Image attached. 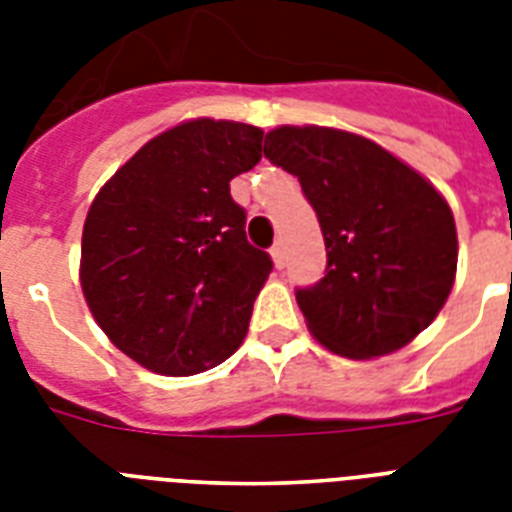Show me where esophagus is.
Here are the masks:
<instances>
[{"instance_id": "esophagus-1", "label": "esophagus", "mask_w": 512, "mask_h": 512, "mask_svg": "<svg viewBox=\"0 0 512 512\" xmlns=\"http://www.w3.org/2000/svg\"><path fill=\"white\" fill-rule=\"evenodd\" d=\"M271 257L276 268H284V241H276V244H273Z\"/></svg>"}]
</instances>
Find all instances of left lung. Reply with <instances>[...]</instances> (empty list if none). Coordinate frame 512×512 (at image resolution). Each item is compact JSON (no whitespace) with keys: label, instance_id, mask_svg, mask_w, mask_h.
<instances>
[{"label":"left lung","instance_id":"left-lung-1","mask_svg":"<svg viewBox=\"0 0 512 512\" xmlns=\"http://www.w3.org/2000/svg\"><path fill=\"white\" fill-rule=\"evenodd\" d=\"M265 156L297 175L319 215L327 273L297 289L308 332L345 358L396 353L430 327L457 276V225L428 177L380 143L281 124Z\"/></svg>","mask_w":512,"mask_h":512}]
</instances>
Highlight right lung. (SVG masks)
Returning a JSON list of instances; mask_svg holds the SVG:
<instances>
[{"instance_id": "add662e5", "label": "right lung", "mask_w": 512, "mask_h": 512, "mask_svg": "<svg viewBox=\"0 0 512 512\" xmlns=\"http://www.w3.org/2000/svg\"><path fill=\"white\" fill-rule=\"evenodd\" d=\"M263 130L185 119L108 177L82 231L79 284L106 337L148 372L223 364L249 329L271 257L244 233L231 180L263 156Z\"/></svg>"}]
</instances>
